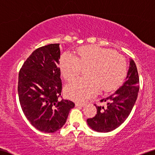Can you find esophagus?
<instances>
[{
  "label": "esophagus",
  "mask_w": 155,
  "mask_h": 155,
  "mask_svg": "<svg viewBox=\"0 0 155 155\" xmlns=\"http://www.w3.org/2000/svg\"><path fill=\"white\" fill-rule=\"evenodd\" d=\"M76 107H84L85 104L84 103H76Z\"/></svg>",
  "instance_id": "esophagus-1"
}]
</instances>
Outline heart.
<instances>
[{
	"label": "heart",
	"instance_id": "obj_1",
	"mask_svg": "<svg viewBox=\"0 0 155 155\" xmlns=\"http://www.w3.org/2000/svg\"><path fill=\"white\" fill-rule=\"evenodd\" d=\"M62 74L70 81L78 77L84 68H89V77L78 78L69 83L65 93L71 100L83 101L103 91H112L123 81L127 74V62L114 50L97 46L80 48L74 55L65 53L61 57Z\"/></svg>",
	"mask_w": 155,
	"mask_h": 155
}]
</instances>
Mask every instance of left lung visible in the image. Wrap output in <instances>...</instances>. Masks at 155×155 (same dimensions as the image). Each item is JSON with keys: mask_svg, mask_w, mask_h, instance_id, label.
<instances>
[{"mask_svg": "<svg viewBox=\"0 0 155 155\" xmlns=\"http://www.w3.org/2000/svg\"><path fill=\"white\" fill-rule=\"evenodd\" d=\"M138 85L137 65L133 60H130L126 81L114 94L100 100V103L107 105L101 107L94 104L97 114L87 120L90 127L98 132H108L121 125L135 104L139 90Z\"/></svg>", "mask_w": 155, "mask_h": 155, "instance_id": "obj_1", "label": "left lung"}]
</instances>
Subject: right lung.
Wrapping results in <instances>:
<instances>
[{"label": "right lung", "mask_w": 155, "mask_h": 155, "mask_svg": "<svg viewBox=\"0 0 155 155\" xmlns=\"http://www.w3.org/2000/svg\"><path fill=\"white\" fill-rule=\"evenodd\" d=\"M59 46L51 44L37 48L18 73V94L23 112L32 125L47 133L61 129L74 107L73 101L59 99L63 87Z\"/></svg>", "instance_id": "add662e5"}]
</instances>
